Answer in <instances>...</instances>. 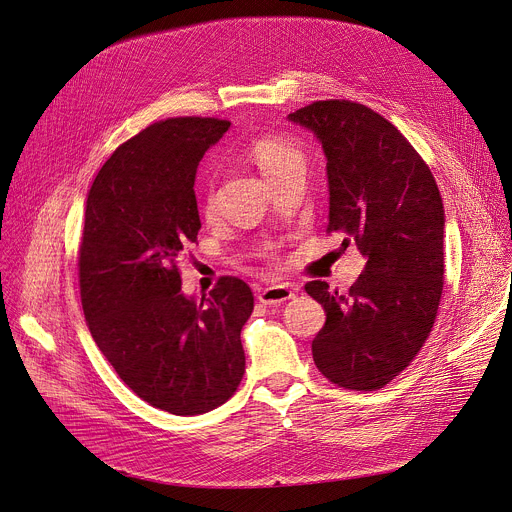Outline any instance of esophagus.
Instances as JSON below:
<instances>
[{"mask_svg":"<svg viewBox=\"0 0 512 512\" xmlns=\"http://www.w3.org/2000/svg\"><path fill=\"white\" fill-rule=\"evenodd\" d=\"M297 291L299 289L289 285V282H287V285H272V287L258 293V301L264 303V305H278V303H285V301L293 299Z\"/></svg>","mask_w":512,"mask_h":512,"instance_id":"34e87169","label":"esophagus"}]
</instances>
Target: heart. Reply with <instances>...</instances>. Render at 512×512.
Wrapping results in <instances>:
<instances>
[{
    "label": "heart",
    "instance_id": "heart-1",
    "mask_svg": "<svg viewBox=\"0 0 512 512\" xmlns=\"http://www.w3.org/2000/svg\"><path fill=\"white\" fill-rule=\"evenodd\" d=\"M250 158L256 162V166L262 170L268 183H274L276 179L285 177L295 170H305V152L303 148L282 136H262L254 140L248 148ZM217 209V199L213 187H207L203 195V213L213 215Z\"/></svg>",
    "mask_w": 512,
    "mask_h": 512
}]
</instances>
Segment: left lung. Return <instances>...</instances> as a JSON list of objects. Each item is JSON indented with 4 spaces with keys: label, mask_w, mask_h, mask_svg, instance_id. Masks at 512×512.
<instances>
[{
    "label": "left lung",
    "mask_w": 512,
    "mask_h": 512,
    "mask_svg": "<svg viewBox=\"0 0 512 512\" xmlns=\"http://www.w3.org/2000/svg\"><path fill=\"white\" fill-rule=\"evenodd\" d=\"M325 154L327 232L366 258L346 295L305 285L325 309L311 350L319 372L352 390H376L403 372L433 327L443 291L445 211L429 166L388 120L352 101H315L289 113Z\"/></svg>",
    "instance_id": "left-lung-1"
}]
</instances>
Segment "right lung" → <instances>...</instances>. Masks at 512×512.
<instances>
[{"instance_id":"1","label":"right lung","mask_w":512,"mask_h":512,"mask_svg":"<svg viewBox=\"0 0 512 512\" xmlns=\"http://www.w3.org/2000/svg\"><path fill=\"white\" fill-rule=\"evenodd\" d=\"M230 122L173 118L148 126L101 166L85 205L81 303L97 348L148 405L191 417L236 392L242 327L254 297L221 276L209 297L181 291L177 260L197 242V166Z\"/></svg>"}]
</instances>
